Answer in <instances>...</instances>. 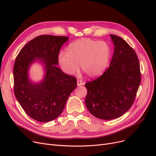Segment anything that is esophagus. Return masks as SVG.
Wrapping results in <instances>:
<instances>
[{
    "label": "esophagus",
    "instance_id": "34e87169",
    "mask_svg": "<svg viewBox=\"0 0 156 156\" xmlns=\"http://www.w3.org/2000/svg\"><path fill=\"white\" fill-rule=\"evenodd\" d=\"M77 86H81V85H83V84H84V82L82 81V80L81 79H77Z\"/></svg>",
    "mask_w": 156,
    "mask_h": 156
}]
</instances>
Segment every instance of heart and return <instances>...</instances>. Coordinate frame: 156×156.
I'll return each instance as SVG.
<instances>
[{
  "label": "heart",
  "instance_id": "obj_1",
  "mask_svg": "<svg viewBox=\"0 0 156 156\" xmlns=\"http://www.w3.org/2000/svg\"><path fill=\"white\" fill-rule=\"evenodd\" d=\"M111 50L106 42L81 38L69 44L67 53L61 51L58 55L59 65L64 72L73 75L79 68L89 77L100 76L107 68Z\"/></svg>",
  "mask_w": 156,
  "mask_h": 156
}]
</instances>
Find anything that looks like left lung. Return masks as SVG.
Returning a JSON list of instances; mask_svg holds the SVG:
<instances>
[{"label":"left lung","instance_id":"left-lung-1","mask_svg":"<svg viewBox=\"0 0 156 156\" xmlns=\"http://www.w3.org/2000/svg\"><path fill=\"white\" fill-rule=\"evenodd\" d=\"M114 53L101 76L85 84V105L98 119L112 120L128 111L140 83V65L135 51L122 37L110 34Z\"/></svg>","mask_w":156,"mask_h":156}]
</instances>
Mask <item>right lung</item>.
Segmentation results:
<instances>
[{
  "label": "right lung",
  "mask_w": 156,
  "mask_h": 156,
  "mask_svg": "<svg viewBox=\"0 0 156 156\" xmlns=\"http://www.w3.org/2000/svg\"><path fill=\"white\" fill-rule=\"evenodd\" d=\"M66 36H39L20 51L13 66L14 93L27 114L40 122H50L63 111L68 99L77 87L75 77L59 68L58 55ZM37 62L43 65L44 75L40 82H33L29 69Z\"/></svg>",
  "instance_id": "1"
}]
</instances>
